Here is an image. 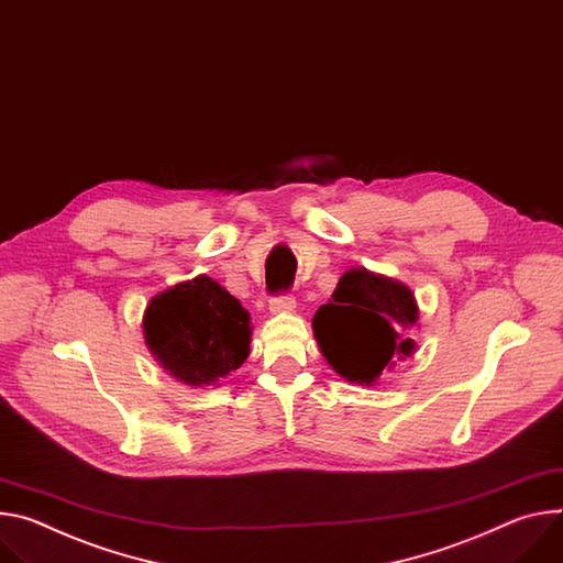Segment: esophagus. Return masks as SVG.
<instances>
[{"mask_svg": "<svg viewBox=\"0 0 563 563\" xmlns=\"http://www.w3.org/2000/svg\"><path fill=\"white\" fill-rule=\"evenodd\" d=\"M296 308V298L291 294H276L272 300H269V310L274 314H280V312H294Z\"/></svg>", "mask_w": 563, "mask_h": 563, "instance_id": "obj_1", "label": "esophagus"}]
</instances>
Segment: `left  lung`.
<instances>
[{"instance_id": "1", "label": "left lung", "mask_w": 563, "mask_h": 563, "mask_svg": "<svg viewBox=\"0 0 563 563\" xmlns=\"http://www.w3.org/2000/svg\"><path fill=\"white\" fill-rule=\"evenodd\" d=\"M416 323L418 302L411 289L366 269L345 272L332 300L312 319L328 364L362 386H371L384 368L413 354L416 341L406 330Z\"/></svg>"}]
</instances>
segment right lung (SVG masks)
<instances>
[{
  "mask_svg": "<svg viewBox=\"0 0 563 563\" xmlns=\"http://www.w3.org/2000/svg\"><path fill=\"white\" fill-rule=\"evenodd\" d=\"M145 343L157 362L188 386H209L249 356V314L209 276L179 283L150 300Z\"/></svg>",
  "mask_w": 563,
  "mask_h": 563,
  "instance_id": "1",
  "label": "right lung"
}]
</instances>
